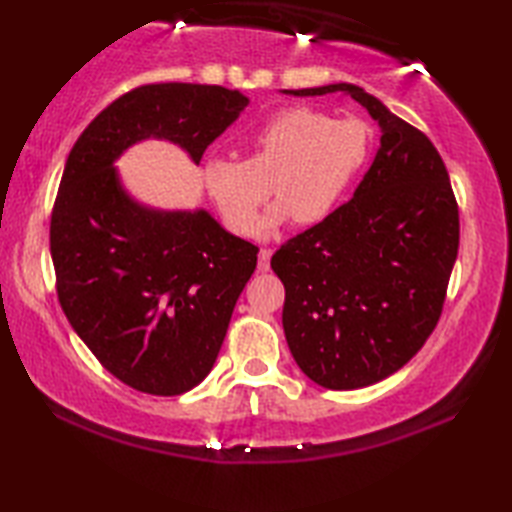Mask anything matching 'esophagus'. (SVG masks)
I'll list each match as a JSON object with an SVG mask.
<instances>
[{"label": "esophagus", "instance_id": "34e87169", "mask_svg": "<svg viewBox=\"0 0 512 512\" xmlns=\"http://www.w3.org/2000/svg\"><path fill=\"white\" fill-rule=\"evenodd\" d=\"M257 257H259L257 259V270H259V273H266V270L270 268V257H273V250L262 248V250H259Z\"/></svg>", "mask_w": 512, "mask_h": 512}]
</instances>
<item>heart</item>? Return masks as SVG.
Returning <instances> with one entry per match:
<instances>
[{"mask_svg":"<svg viewBox=\"0 0 512 512\" xmlns=\"http://www.w3.org/2000/svg\"><path fill=\"white\" fill-rule=\"evenodd\" d=\"M244 162L209 160L204 189L235 235H250L268 198V180L281 202L259 224L268 233L295 217L314 224L328 217L369 154L367 127L356 118H328L308 107H286L244 138Z\"/></svg>","mask_w":512,"mask_h":512,"instance_id":"b5f03b06","label":"heart"}]
</instances>
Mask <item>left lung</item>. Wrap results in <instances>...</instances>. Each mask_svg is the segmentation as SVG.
Returning <instances> with one entry per match:
<instances>
[{"label":"left lung","instance_id":"1","mask_svg":"<svg viewBox=\"0 0 512 512\" xmlns=\"http://www.w3.org/2000/svg\"><path fill=\"white\" fill-rule=\"evenodd\" d=\"M284 92L352 96L383 132L354 198L270 259L301 372L325 389L374 385L438 325L460 246L458 202L438 149L376 96L352 83Z\"/></svg>","mask_w":512,"mask_h":512}]
</instances>
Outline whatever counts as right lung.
<instances>
[{
  "label": "right lung",
  "mask_w": 512,
  "mask_h": 512,
  "mask_svg": "<svg viewBox=\"0 0 512 512\" xmlns=\"http://www.w3.org/2000/svg\"><path fill=\"white\" fill-rule=\"evenodd\" d=\"M246 105L222 85H140L107 105L65 160L50 220L59 303L107 372L145 394L180 396L209 376L259 248L202 209L136 202L114 162L162 138L200 165Z\"/></svg>",
  "instance_id": "obj_1"
}]
</instances>
